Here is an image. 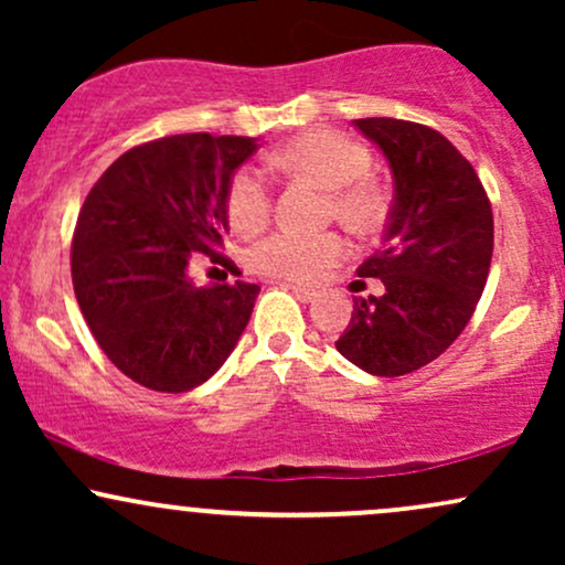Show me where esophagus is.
<instances>
[{
    "mask_svg": "<svg viewBox=\"0 0 565 565\" xmlns=\"http://www.w3.org/2000/svg\"><path fill=\"white\" fill-rule=\"evenodd\" d=\"M289 289H291V295H295L300 302H313L316 300L313 289H302V287H289Z\"/></svg>",
    "mask_w": 565,
    "mask_h": 565,
    "instance_id": "34e87169",
    "label": "esophagus"
}]
</instances>
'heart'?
<instances>
[{
    "label": "heart",
    "mask_w": 565,
    "mask_h": 565,
    "mask_svg": "<svg viewBox=\"0 0 565 565\" xmlns=\"http://www.w3.org/2000/svg\"><path fill=\"white\" fill-rule=\"evenodd\" d=\"M276 167L297 178L313 180L332 193V210L340 223L353 231H369L382 215L377 188L366 180L372 157L361 142L337 129H308L284 142L270 157ZM228 212L238 231H252L270 215V185L263 170L244 167L233 174L228 191ZM345 255V244L334 233L300 236V233H274L249 252L255 274L281 281H310L323 268Z\"/></svg>",
    "instance_id": "b5f03b06"
}]
</instances>
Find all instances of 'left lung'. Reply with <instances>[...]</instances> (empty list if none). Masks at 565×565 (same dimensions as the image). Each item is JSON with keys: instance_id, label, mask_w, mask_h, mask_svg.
<instances>
[{"instance_id": "8db88e82", "label": "left lung", "mask_w": 565, "mask_h": 565, "mask_svg": "<svg viewBox=\"0 0 565 565\" xmlns=\"http://www.w3.org/2000/svg\"><path fill=\"white\" fill-rule=\"evenodd\" d=\"M393 174L382 246L359 268L380 295L359 297L337 350L374 377L436 361L468 327L494 252V217L470 161L444 135L404 119H353Z\"/></svg>"}]
</instances>
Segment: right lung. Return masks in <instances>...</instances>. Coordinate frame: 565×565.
<instances>
[{
	"label": "right lung",
	"mask_w": 565,
	"mask_h": 565,
	"mask_svg": "<svg viewBox=\"0 0 565 565\" xmlns=\"http://www.w3.org/2000/svg\"><path fill=\"white\" fill-rule=\"evenodd\" d=\"M255 138L191 132L142 142L103 172L76 220L71 278L111 364L142 387L188 393L236 348L260 287L193 284L228 233L233 172Z\"/></svg>",
	"instance_id": "add662e5"
}]
</instances>
